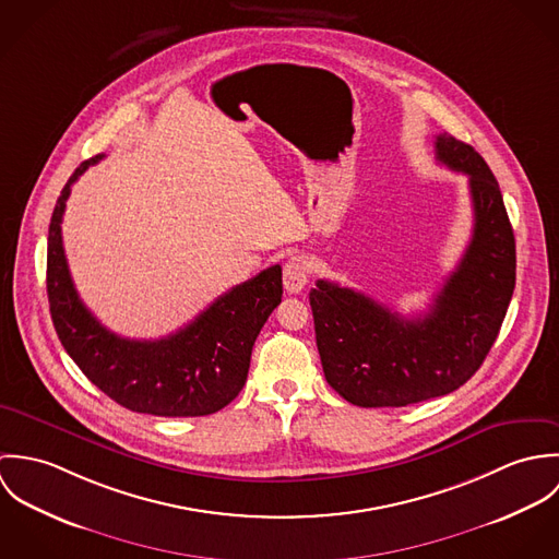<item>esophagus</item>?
I'll list each match as a JSON object with an SVG mask.
<instances>
[{
  "label": "esophagus",
  "instance_id": "1",
  "mask_svg": "<svg viewBox=\"0 0 559 559\" xmlns=\"http://www.w3.org/2000/svg\"><path fill=\"white\" fill-rule=\"evenodd\" d=\"M310 280V266L308 260L304 255H293L286 264H284V288L290 295H297L306 288Z\"/></svg>",
  "mask_w": 559,
  "mask_h": 559
}]
</instances>
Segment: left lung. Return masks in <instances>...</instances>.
Wrapping results in <instances>:
<instances>
[{
	"label": "left lung",
	"mask_w": 559,
	"mask_h": 559,
	"mask_svg": "<svg viewBox=\"0 0 559 559\" xmlns=\"http://www.w3.org/2000/svg\"><path fill=\"white\" fill-rule=\"evenodd\" d=\"M437 160L469 176L474 235L424 319L319 280L310 290L326 383L357 406H406L465 385L486 359L516 282V245L499 185L474 146L439 133Z\"/></svg>",
	"instance_id": "obj_1"
}]
</instances>
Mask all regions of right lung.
<instances>
[{
    "instance_id": "obj_1",
    "label": "right lung",
    "mask_w": 559,
    "mask_h": 559,
    "mask_svg": "<svg viewBox=\"0 0 559 559\" xmlns=\"http://www.w3.org/2000/svg\"><path fill=\"white\" fill-rule=\"evenodd\" d=\"M103 159L83 160L64 185L49 224L47 295L58 337L81 372L120 406L160 417L211 415L239 396L253 342L282 304V266H269L160 340L116 335L92 317L75 290L62 245L73 182Z\"/></svg>"
}]
</instances>
